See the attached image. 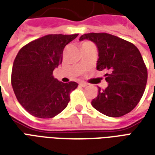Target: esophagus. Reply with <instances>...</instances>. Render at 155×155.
<instances>
[{"label":"esophagus","mask_w":155,"mask_h":155,"mask_svg":"<svg viewBox=\"0 0 155 155\" xmlns=\"http://www.w3.org/2000/svg\"><path fill=\"white\" fill-rule=\"evenodd\" d=\"M79 84H80L81 86H82V87H85V86H87L88 85L87 83H85V82H80Z\"/></svg>","instance_id":"esophagus-1"}]
</instances>
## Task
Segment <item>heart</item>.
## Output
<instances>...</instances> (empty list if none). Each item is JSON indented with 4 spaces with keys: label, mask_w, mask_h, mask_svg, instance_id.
Masks as SVG:
<instances>
[{
    "label": "heart",
    "mask_w": 155,
    "mask_h": 155,
    "mask_svg": "<svg viewBox=\"0 0 155 155\" xmlns=\"http://www.w3.org/2000/svg\"><path fill=\"white\" fill-rule=\"evenodd\" d=\"M87 44H91V43H90V42H85V43H84L83 45H87Z\"/></svg>",
    "instance_id": "1"
}]
</instances>
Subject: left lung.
<instances>
[{"mask_svg":"<svg viewBox=\"0 0 155 155\" xmlns=\"http://www.w3.org/2000/svg\"><path fill=\"white\" fill-rule=\"evenodd\" d=\"M90 40L97 45L98 71H108V86L99 88L97 97L91 102L99 112L110 117L130 113L142 98L148 72L138 48L130 41L108 33H88L80 41Z\"/></svg>","mask_w":155,"mask_h":155,"instance_id":"8db88e82","label":"left lung"}]
</instances>
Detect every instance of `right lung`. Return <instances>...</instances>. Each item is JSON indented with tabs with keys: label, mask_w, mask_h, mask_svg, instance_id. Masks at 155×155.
Listing matches in <instances>:
<instances>
[{
	"label": "right lung",
	"mask_w": 155,
	"mask_h": 155,
	"mask_svg": "<svg viewBox=\"0 0 155 155\" xmlns=\"http://www.w3.org/2000/svg\"><path fill=\"white\" fill-rule=\"evenodd\" d=\"M78 34H51L29 42L19 51L12 71V85L19 103L33 116L53 118L67 106L78 84L53 76L62 62L65 45Z\"/></svg>",
	"instance_id": "1"
}]
</instances>
